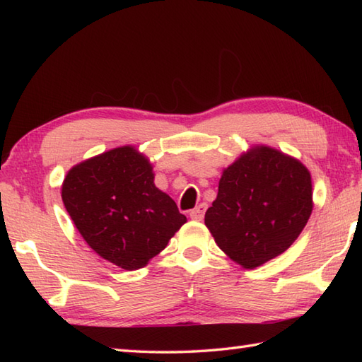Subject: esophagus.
Here are the masks:
<instances>
[{
	"label": "esophagus",
	"instance_id": "34e87169",
	"mask_svg": "<svg viewBox=\"0 0 362 362\" xmlns=\"http://www.w3.org/2000/svg\"><path fill=\"white\" fill-rule=\"evenodd\" d=\"M205 210H206V205L205 204L197 205L196 209H193V210L189 211V218L194 219V221H202L204 219V214H205Z\"/></svg>",
	"mask_w": 362,
	"mask_h": 362
}]
</instances>
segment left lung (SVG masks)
Returning a JSON list of instances; mask_svg holds the SVG:
<instances>
[{"mask_svg": "<svg viewBox=\"0 0 362 362\" xmlns=\"http://www.w3.org/2000/svg\"><path fill=\"white\" fill-rule=\"evenodd\" d=\"M311 211L308 169L280 151L255 146L224 169L205 226L222 252L255 269L291 247Z\"/></svg>", "mask_w": 362, "mask_h": 362, "instance_id": "obj_1", "label": "left lung"}]
</instances>
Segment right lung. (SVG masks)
Segmentation results:
<instances>
[{"label":"right lung","mask_w":362,"mask_h":362,"mask_svg":"<svg viewBox=\"0 0 362 362\" xmlns=\"http://www.w3.org/2000/svg\"><path fill=\"white\" fill-rule=\"evenodd\" d=\"M62 201L90 247L124 271L148 264L187 222L173 199L153 185L152 165L132 146L71 168Z\"/></svg>","instance_id":"obj_1"}]
</instances>
